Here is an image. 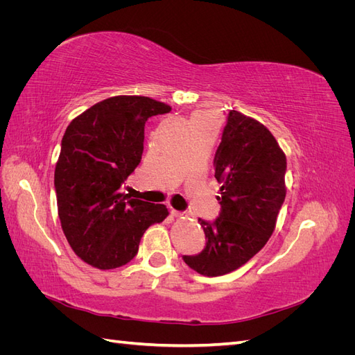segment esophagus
<instances>
[{"mask_svg": "<svg viewBox=\"0 0 355 355\" xmlns=\"http://www.w3.org/2000/svg\"><path fill=\"white\" fill-rule=\"evenodd\" d=\"M170 214H171V218H178V219H179V218H184L185 213H184V211H178V210H175V209H171V210H170Z\"/></svg>", "mask_w": 355, "mask_h": 355, "instance_id": "esophagus-1", "label": "esophagus"}]
</instances>
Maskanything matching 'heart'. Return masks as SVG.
<instances>
[{"instance_id":"1","label":"heart","mask_w":355,"mask_h":355,"mask_svg":"<svg viewBox=\"0 0 355 355\" xmlns=\"http://www.w3.org/2000/svg\"><path fill=\"white\" fill-rule=\"evenodd\" d=\"M206 116H209V115H206L204 112H196L194 115H192V118H191V123H192V124H196L197 121L202 120V118H206Z\"/></svg>"}]
</instances>
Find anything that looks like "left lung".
Segmentation results:
<instances>
[{"label": "left lung", "instance_id": "left-lung-1", "mask_svg": "<svg viewBox=\"0 0 355 355\" xmlns=\"http://www.w3.org/2000/svg\"><path fill=\"white\" fill-rule=\"evenodd\" d=\"M220 184V214L213 223L198 219L206 234L200 254L185 263L206 277L239 270L259 252L275 230L286 198V155L272 133L252 116L230 111L214 154Z\"/></svg>", "mask_w": 355, "mask_h": 355}]
</instances>
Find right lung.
Here are the masks:
<instances>
[{
  "mask_svg": "<svg viewBox=\"0 0 355 355\" xmlns=\"http://www.w3.org/2000/svg\"><path fill=\"white\" fill-rule=\"evenodd\" d=\"M171 106L146 96H114L75 116L55 168L63 234L81 261L98 270L130 262L144 232L168 216L164 204L120 192L141 163L145 123Z\"/></svg>",
  "mask_w": 355,
  "mask_h": 355,
  "instance_id": "add662e5",
  "label": "right lung"
}]
</instances>
